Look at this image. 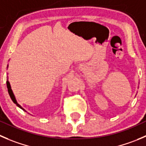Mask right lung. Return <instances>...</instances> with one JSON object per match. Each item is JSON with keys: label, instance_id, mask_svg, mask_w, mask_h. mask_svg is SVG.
Masks as SVG:
<instances>
[{"label": "right lung", "instance_id": "add662e5", "mask_svg": "<svg viewBox=\"0 0 146 146\" xmlns=\"http://www.w3.org/2000/svg\"><path fill=\"white\" fill-rule=\"evenodd\" d=\"M7 68H8V67H7ZM8 76H7V81H6V85H7V88H8V93H9V95H10V97H11V100H13V102L14 103H15V104H16V106H18V107L20 108H21L22 109V110H23L24 111H25V110H24L23 108L22 107H21V106H20L19 104H18V103H17V101H16V100H15V96H14V95H13V91H12V90H11V85H10V83L9 82H8ZM25 112H26V111H25Z\"/></svg>", "mask_w": 146, "mask_h": 146}]
</instances>
